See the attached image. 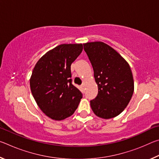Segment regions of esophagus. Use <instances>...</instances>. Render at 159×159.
Instances as JSON below:
<instances>
[{
	"mask_svg": "<svg viewBox=\"0 0 159 159\" xmlns=\"http://www.w3.org/2000/svg\"><path fill=\"white\" fill-rule=\"evenodd\" d=\"M80 88H81V90L83 91L84 90V88H85V84H82L80 85Z\"/></svg>",
	"mask_w": 159,
	"mask_h": 159,
	"instance_id": "esophagus-1",
	"label": "esophagus"
}]
</instances>
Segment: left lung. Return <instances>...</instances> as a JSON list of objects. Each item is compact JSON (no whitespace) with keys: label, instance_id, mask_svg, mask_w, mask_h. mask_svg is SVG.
<instances>
[{"label":"left lung","instance_id":"8db88e82","mask_svg":"<svg viewBox=\"0 0 159 159\" xmlns=\"http://www.w3.org/2000/svg\"><path fill=\"white\" fill-rule=\"evenodd\" d=\"M92 64L98 94L90 100L96 116L109 119L119 115L130 102L134 92L130 67L119 53L103 42L83 44Z\"/></svg>","mask_w":159,"mask_h":159}]
</instances>
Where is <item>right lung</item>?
I'll list each match as a JSON object with an SVG mask.
<instances>
[{"label": "right lung", "instance_id": "1", "mask_svg": "<svg viewBox=\"0 0 159 159\" xmlns=\"http://www.w3.org/2000/svg\"><path fill=\"white\" fill-rule=\"evenodd\" d=\"M82 50V44L58 45L45 53L32 71V95L41 111L53 120L71 116L83 98L71 79V65Z\"/></svg>", "mask_w": 159, "mask_h": 159}]
</instances>
